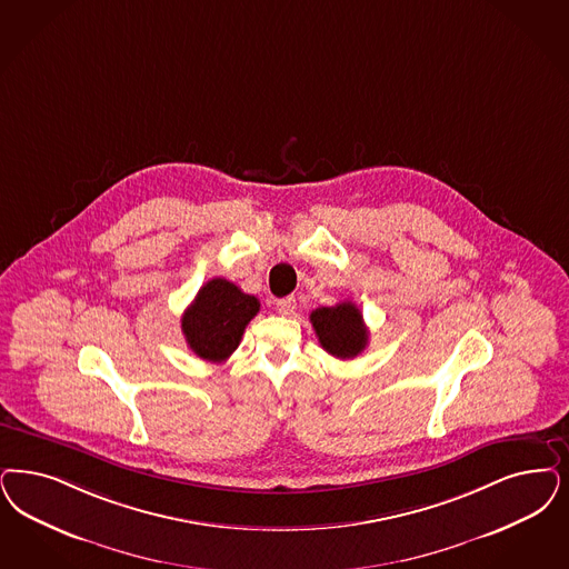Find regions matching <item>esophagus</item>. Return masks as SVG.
<instances>
[{
	"instance_id": "esophagus-1",
	"label": "esophagus",
	"mask_w": 569,
	"mask_h": 569,
	"mask_svg": "<svg viewBox=\"0 0 569 569\" xmlns=\"http://www.w3.org/2000/svg\"><path fill=\"white\" fill-rule=\"evenodd\" d=\"M274 309H277V313L283 315V317H292L296 313V298H281V300H277V305H274Z\"/></svg>"
}]
</instances>
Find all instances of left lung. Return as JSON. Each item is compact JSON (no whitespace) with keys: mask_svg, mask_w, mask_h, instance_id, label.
Instances as JSON below:
<instances>
[{"mask_svg":"<svg viewBox=\"0 0 569 569\" xmlns=\"http://www.w3.org/2000/svg\"><path fill=\"white\" fill-rule=\"evenodd\" d=\"M319 345L338 359H353L368 347V328L353 302L319 307L311 313Z\"/></svg>","mask_w":569,"mask_h":569,"instance_id":"1","label":"left lung"}]
</instances>
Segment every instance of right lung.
<instances>
[{
    "mask_svg": "<svg viewBox=\"0 0 569 569\" xmlns=\"http://www.w3.org/2000/svg\"><path fill=\"white\" fill-rule=\"evenodd\" d=\"M260 311V302L236 283L214 277L197 292L191 307L182 313L180 328L191 351L212 363H222L236 351L246 326Z\"/></svg>",
    "mask_w": 569,
    "mask_h": 569,
    "instance_id": "obj_1",
    "label": "right lung"
}]
</instances>
